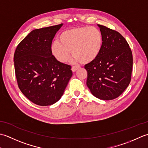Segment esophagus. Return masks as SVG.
<instances>
[{
	"label": "esophagus",
	"instance_id": "1",
	"mask_svg": "<svg viewBox=\"0 0 148 148\" xmlns=\"http://www.w3.org/2000/svg\"><path fill=\"white\" fill-rule=\"evenodd\" d=\"M77 69H78V67H77V66H72V72H75V71L77 70Z\"/></svg>",
	"mask_w": 148,
	"mask_h": 148
}]
</instances>
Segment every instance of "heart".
Listing matches in <instances>:
<instances>
[{
	"instance_id": "b5f03b06",
	"label": "heart",
	"mask_w": 148,
	"mask_h": 148,
	"mask_svg": "<svg viewBox=\"0 0 148 148\" xmlns=\"http://www.w3.org/2000/svg\"><path fill=\"white\" fill-rule=\"evenodd\" d=\"M58 41L51 45L52 55L58 61L65 63L70 56V50L76 61L89 64L98 57L103 45V36L94 27H79L67 29L58 36Z\"/></svg>"
}]
</instances>
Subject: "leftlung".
Returning a JSON list of instances; mask_svg holds the SVG:
<instances>
[{
    "label": "left lung",
    "instance_id": "8db88e82",
    "mask_svg": "<svg viewBox=\"0 0 148 148\" xmlns=\"http://www.w3.org/2000/svg\"><path fill=\"white\" fill-rule=\"evenodd\" d=\"M102 48L95 60L84 65L87 86L101 100H112L124 92L131 81L133 56L127 41L117 31L98 25Z\"/></svg>",
    "mask_w": 148,
    "mask_h": 148
}]
</instances>
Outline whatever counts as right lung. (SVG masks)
I'll return each instance as SVG.
<instances>
[{
	"label": "right lung",
	"mask_w": 148,
	"mask_h": 148,
	"mask_svg": "<svg viewBox=\"0 0 148 148\" xmlns=\"http://www.w3.org/2000/svg\"><path fill=\"white\" fill-rule=\"evenodd\" d=\"M62 25L32 30L15 50L18 87L37 105L50 106L58 101L72 76L71 66L58 61L51 51L52 40Z\"/></svg>",
	"instance_id": "add662e5"
}]
</instances>
